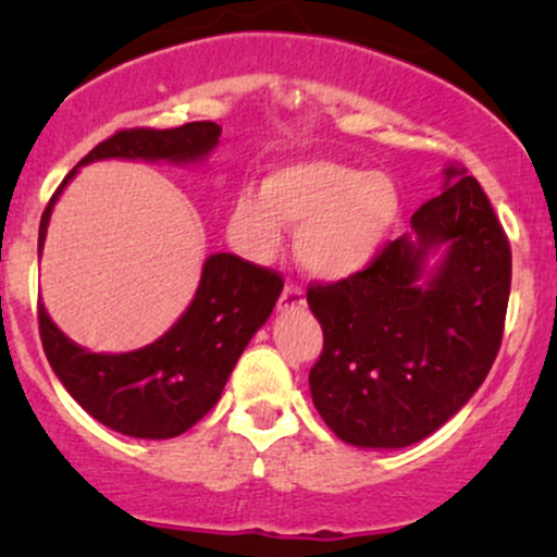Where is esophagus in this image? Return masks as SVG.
Instances as JSON below:
<instances>
[{
    "label": "esophagus",
    "mask_w": 557,
    "mask_h": 557,
    "mask_svg": "<svg viewBox=\"0 0 557 557\" xmlns=\"http://www.w3.org/2000/svg\"><path fill=\"white\" fill-rule=\"evenodd\" d=\"M304 304H306L304 290H300V287H296V285H285L283 296H280L277 309H280V314H287V311L304 309Z\"/></svg>",
    "instance_id": "obj_1"
}]
</instances>
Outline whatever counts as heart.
<instances>
[{
	"mask_svg": "<svg viewBox=\"0 0 557 557\" xmlns=\"http://www.w3.org/2000/svg\"><path fill=\"white\" fill-rule=\"evenodd\" d=\"M400 214L393 177L330 159L272 170L261 196L240 194L227 216V238L243 257L277 259L285 230H296V261L311 280L343 283L374 264Z\"/></svg>",
	"mask_w": 557,
	"mask_h": 557,
	"instance_id": "obj_1",
	"label": "heart"
}]
</instances>
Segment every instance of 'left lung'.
Returning a JSON list of instances; mask_svg holds the SVG:
<instances>
[{
	"label": "left lung",
	"instance_id": "1",
	"mask_svg": "<svg viewBox=\"0 0 557 557\" xmlns=\"http://www.w3.org/2000/svg\"><path fill=\"white\" fill-rule=\"evenodd\" d=\"M510 246L461 164L369 270L306 293L324 332L309 374L343 443L395 450L430 437L487 380L503 341Z\"/></svg>",
	"mask_w": 557,
	"mask_h": 557
}]
</instances>
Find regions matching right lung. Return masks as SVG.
Listing matches in <instances>:
<instances>
[{
	"mask_svg": "<svg viewBox=\"0 0 557 557\" xmlns=\"http://www.w3.org/2000/svg\"><path fill=\"white\" fill-rule=\"evenodd\" d=\"M216 123H188L170 131H120L70 170L38 227L47 240L57 198L81 168L104 159L168 162L177 168L207 162L220 144ZM283 293V277L233 253H212L201 267L194 300L172 327L127 354H94L54 324L38 304V330L49 367L75 403L110 430L138 440H170L188 432L220 400L235 363Z\"/></svg>",
	"mask_w": 557,
	"mask_h": 557,
	"instance_id": "right-lung-1",
	"label": "right lung"
}]
</instances>
